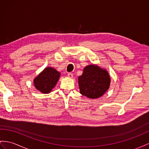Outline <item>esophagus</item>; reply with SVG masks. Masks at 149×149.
Instances as JSON below:
<instances>
[{
  "label": "esophagus",
  "instance_id": "obj_1",
  "mask_svg": "<svg viewBox=\"0 0 149 149\" xmlns=\"http://www.w3.org/2000/svg\"><path fill=\"white\" fill-rule=\"evenodd\" d=\"M67 75H68V77H70V78H72V77H73V74L70 73V72H69V73H68Z\"/></svg>",
  "mask_w": 149,
  "mask_h": 149
}]
</instances>
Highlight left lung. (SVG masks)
I'll list each match as a JSON object with an SVG mask.
<instances>
[{"instance_id": "1", "label": "left lung", "mask_w": 149, "mask_h": 149, "mask_svg": "<svg viewBox=\"0 0 149 149\" xmlns=\"http://www.w3.org/2000/svg\"><path fill=\"white\" fill-rule=\"evenodd\" d=\"M78 80L80 93L91 99L101 97L109 89L111 82L108 71L94 64L84 68Z\"/></svg>"}]
</instances>
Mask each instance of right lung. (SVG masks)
I'll list each match as a JSON object with an SVG mask.
<instances>
[{
	"mask_svg": "<svg viewBox=\"0 0 149 149\" xmlns=\"http://www.w3.org/2000/svg\"><path fill=\"white\" fill-rule=\"evenodd\" d=\"M60 73L53 67H47L34 79L36 89L44 94L49 93L56 84Z\"/></svg>",
	"mask_w": 149,
	"mask_h": 149,
	"instance_id": "add662e5",
	"label": "right lung"
}]
</instances>
